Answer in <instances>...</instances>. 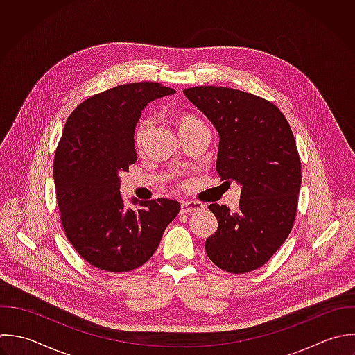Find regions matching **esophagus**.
Here are the masks:
<instances>
[{
	"label": "esophagus",
	"instance_id": "obj_1",
	"mask_svg": "<svg viewBox=\"0 0 355 355\" xmlns=\"http://www.w3.org/2000/svg\"><path fill=\"white\" fill-rule=\"evenodd\" d=\"M205 209V205L200 202H182L181 205V211L182 213H193V211H200Z\"/></svg>",
	"mask_w": 355,
	"mask_h": 355
}]
</instances>
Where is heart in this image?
Segmentation results:
<instances>
[{
	"instance_id": "1",
	"label": "heart",
	"mask_w": 355,
	"mask_h": 355,
	"mask_svg": "<svg viewBox=\"0 0 355 355\" xmlns=\"http://www.w3.org/2000/svg\"><path fill=\"white\" fill-rule=\"evenodd\" d=\"M196 124H200V121H199L196 117L191 116V114H184V116H181V117L178 119V121H177L178 131L185 130V128H189V127H193V125H196ZM148 127H149V120H148V119L142 120V121L137 125V130H135V134H134V141H135V145H137L138 148H139V146L142 145V142H144V138H145V134H146Z\"/></svg>"
}]
</instances>
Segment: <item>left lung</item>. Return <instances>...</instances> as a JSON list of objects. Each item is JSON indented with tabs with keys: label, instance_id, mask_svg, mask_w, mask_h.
Wrapping results in <instances>:
<instances>
[{
	"label": "left lung",
	"instance_id": "8db88e82",
	"mask_svg": "<svg viewBox=\"0 0 355 355\" xmlns=\"http://www.w3.org/2000/svg\"><path fill=\"white\" fill-rule=\"evenodd\" d=\"M184 94L218 132L221 181L241 187L238 211L209 206L218 228L206 253L227 272L253 271L281 248L296 218L302 166L293 132L274 103L253 94L211 85Z\"/></svg>",
	"mask_w": 355,
	"mask_h": 355
}]
</instances>
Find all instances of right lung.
<instances>
[{
    "mask_svg": "<svg viewBox=\"0 0 355 355\" xmlns=\"http://www.w3.org/2000/svg\"><path fill=\"white\" fill-rule=\"evenodd\" d=\"M175 91L132 83L96 94L67 119L53 160L58 206L67 239L91 266L109 272L141 267L177 217L173 199L138 200L125 207L120 173L137 162L135 127L148 103Z\"/></svg>",
    "mask_w": 355,
    "mask_h": 355,
    "instance_id": "obj_1",
    "label": "right lung"
}]
</instances>
